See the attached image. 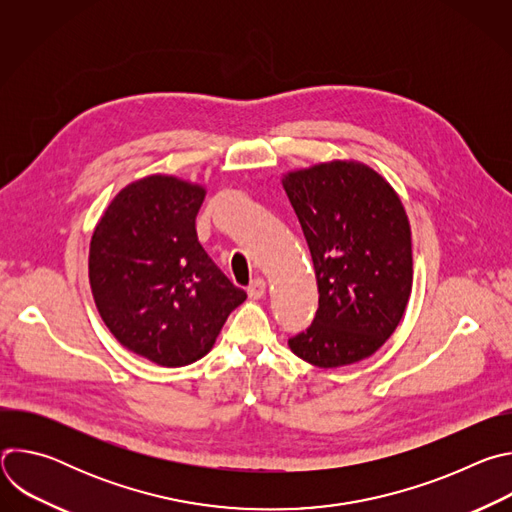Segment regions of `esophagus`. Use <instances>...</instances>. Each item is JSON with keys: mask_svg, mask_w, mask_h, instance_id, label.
<instances>
[{"mask_svg": "<svg viewBox=\"0 0 512 512\" xmlns=\"http://www.w3.org/2000/svg\"><path fill=\"white\" fill-rule=\"evenodd\" d=\"M265 291H267V283H265V279H261V277L253 279L251 285L247 287V294H249L251 300H261V298L265 296Z\"/></svg>", "mask_w": 512, "mask_h": 512, "instance_id": "34e87169", "label": "esophagus"}]
</instances>
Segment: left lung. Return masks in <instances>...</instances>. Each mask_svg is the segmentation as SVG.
I'll return each mask as SVG.
<instances>
[{"mask_svg":"<svg viewBox=\"0 0 512 512\" xmlns=\"http://www.w3.org/2000/svg\"><path fill=\"white\" fill-rule=\"evenodd\" d=\"M308 241L318 312L289 348L320 369L375 354L399 326L413 283L411 227L393 186L373 168L334 160L281 180Z\"/></svg>","mask_w":512,"mask_h":512,"instance_id":"obj_1","label":"left lung"}]
</instances>
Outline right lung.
I'll return each mask as SVG.
<instances>
[{
	"mask_svg": "<svg viewBox=\"0 0 512 512\" xmlns=\"http://www.w3.org/2000/svg\"><path fill=\"white\" fill-rule=\"evenodd\" d=\"M204 194L176 176H145L111 200L91 237L89 281L105 326L160 367L208 354L247 300L198 243Z\"/></svg>",
	"mask_w": 512,
	"mask_h": 512,
	"instance_id": "add662e5",
	"label": "right lung"
}]
</instances>
